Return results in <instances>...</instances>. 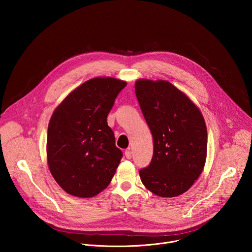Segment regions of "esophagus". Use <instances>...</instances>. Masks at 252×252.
Wrapping results in <instances>:
<instances>
[{"instance_id": "esophagus-1", "label": "esophagus", "mask_w": 252, "mask_h": 252, "mask_svg": "<svg viewBox=\"0 0 252 252\" xmlns=\"http://www.w3.org/2000/svg\"><path fill=\"white\" fill-rule=\"evenodd\" d=\"M125 156H126V158L127 159L131 158V152H130L129 150H126V151L125 152Z\"/></svg>"}]
</instances>
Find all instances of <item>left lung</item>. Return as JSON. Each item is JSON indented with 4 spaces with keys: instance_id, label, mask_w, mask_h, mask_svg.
<instances>
[{
    "instance_id": "obj_1",
    "label": "left lung",
    "mask_w": 252,
    "mask_h": 252,
    "mask_svg": "<svg viewBox=\"0 0 252 252\" xmlns=\"http://www.w3.org/2000/svg\"><path fill=\"white\" fill-rule=\"evenodd\" d=\"M135 94L154 139L149 166L141 182L161 197L186 192L199 177L206 159L207 130L198 107L166 81L141 79Z\"/></svg>"
}]
</instances>
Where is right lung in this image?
Returning <instances> with one entry per match:
<instances>
[{
  "label": "right lung",
  "mask_w": 252,
  "mask_h": 252,
  "mask_svg": "<svg viewBox=\"0 0 252 252\" xmlns=\"http://www.w3.org/2000/svg\"><path fill=\"white\" fill-rule=\"evenodd\" d=\"M126 83L94 78L71 92L48 127L47 158L58 185L68 194L93 197L110 185L123 153L106 118Z\"/></svg>",
  "instance_id": "right-lung-1"
}]
</instances>
